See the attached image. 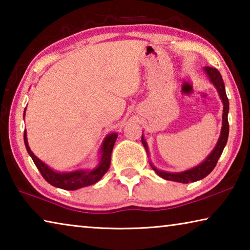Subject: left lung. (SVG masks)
Instances as JSON below:
<instances>
[{"instance_id":"left-lung-1","label":"left lung","mask_w":250,"mask_h":250,"mask_svg":"<svg viewBox=\"0 0 250 250\" xmlns=\"http://www.w3.org/2000/svg\"><path fill=\"white\" fill-rule=\"evenodd\" d=\"M205 71L207 76L209 77V80L215 87L219 94V97L224 104V110H223V128H222V132H221V137L218 139V142L213 152L208 155L204 162L196 167H193L191 170H188L185 172H181V173H168V172H164V171H160L158 168H155L154 167H151L153 170L156 172V174L160 175L163 179L168 180V181H174V182H180V183H189V182H196L198 180L204 179L205 176H207L209 173L214 170V167H216L217 161L219 159V156L222 155L224 147H225L226 143H227V139H228V132H229V125H228V110H229V104H228V98L226 96V91H225V84H224L223 78L219 71L216 68H213V67H205ZM142 145L146 147V150L147 152V146L146 142L143 137L141 138Z\"/></svg>"}]
</instances>
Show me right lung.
Here are the masks:
<instances>
[{"label":"right lung","mask_w":250,"mask_h":250,"mask_svg":"<svg viewBox=\"0 0 250 250\" xmlns=\"http://www.w3.org/2000/svg\"><path fill=\"white\" fill-rule=\"evenodd\" d=\"M25 115V112H24ZM118 135L112 133L105 138V140L101 147V159L99 166L92 171H75L70 173H57L49 168L44 162L34 155L31 151L27 143L26 131H24V142L25 146L28 154L32 156V159L35 163L36 167L39 168L42 176L48 182L50 185L56 186V188L62 189H69V191H75V189L84 188V186L92 185L98 182L101 177L104 175V173L108 171L110 167V161H111V152L115 146Z\"/></svg>","instance_id":"right-lung-1"}]
</instances>
